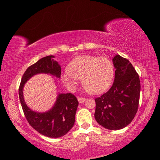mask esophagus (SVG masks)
Returning a JSON list of instances; mask_svg holds the SVG:
<instances>
[{"instance_id": "34e87169", "label": "esophagus", "mask_w": 160, "mask_h": 160, "mask_svg": "<svg viewBox=\"0 0 160 160\" xmlns=\"http://www.w3.org/2000/svg\"><path fill=\"white\" fill-rule=\"evenodd\" d=\"M78 102H79V103H83L85 101L86 99L85 98H82V97H78Z\"/></svg>"}]
</instances>
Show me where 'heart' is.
Returning <instances> with one entry per match:
<instances>
[{"mask_svg":"<svg viewBox=\"0 0 160 160\" xmlns=\"http://www.w3.org/2000/svg\"><path fill=\"white\" fill-rule=\"evenodd\" d=\"M114 67L109 58L95 56H80L68 66V70L61 75L63 82L70 89H74L80 78L82 85L92 94H101L112 84Z\"/></svg>","mask_w":160,"mask_h":160,"instance_id":"obj_1","label":"heart"}]
</instances>
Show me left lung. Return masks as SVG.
I'll return each mask as SVG.
<instances>
[{"instance_id":"obj_1","label":"left lung","mask_w":160,"mask_h":160,"mask_svg":"<svg viewBox=\"0 0 160 160\" xmlns=\"http://www.w3.org/2000/svg\"><path fill=\"white\" fill-rule=\"evenodd\" d=\"M112 61L116 68L114 82L106 93L95 99L94 118L105 128L119 130L128 126L136 114L140 82L128 59L116 55Z\"/></svg>"}]
</instances>
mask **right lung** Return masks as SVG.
<instances>
[{"mask_svg": "<svg viewBox=\"0 0 160 160\" xmlns=\"http://www.w3.org/2000/svg\"><path fill=\"white\" fill-rule=\"evenodd\" d=\"M53 58V56H46L26 70L19 88V97L24 114L32 128L47 137L60 138L66 135L75 123L78 106L76 97L71 93L58 94L55 104L49 111L39 113L27 106L22 92L25 82L35 75L46 73L58 78L61 77V68Z\"/></svg>", "mask_w": 160, "mask_h": 160, "instance_id": "add662e5", "label": "right lung"}]
</instances>
